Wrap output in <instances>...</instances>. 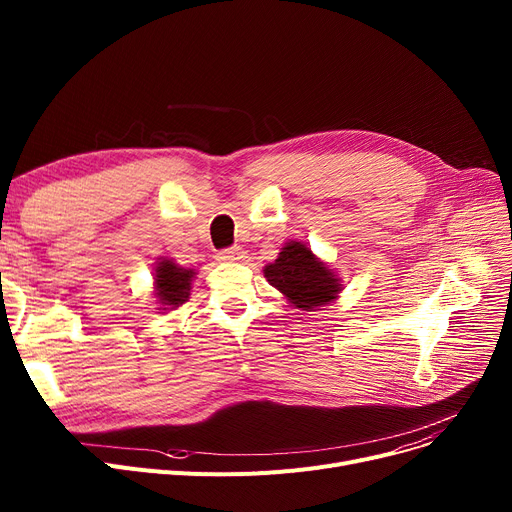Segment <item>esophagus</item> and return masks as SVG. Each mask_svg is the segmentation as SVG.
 <instances>
[{
  "instance_id": "34e87169",
  "label": "esophagus",
  "mask_w": 512,
  "mask_h": 512,
  "mask_svg": "<svg viewBox=\"0 0 512 512\" xmlns=\"http://www.w3.org/2000/svg\"><path fill=\"white\" fill-rule=\"evenodd\" d=\"M242 257H245V251H242L240 247H228L218 253L220 261H240Z\"/></svg>"
}]
</instances>
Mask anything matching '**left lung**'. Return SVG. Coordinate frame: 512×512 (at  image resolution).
<instances>
[{
  "label": "left lung",
  "mask_w": 512,
  "mask_h": 512,
  "mask_svg": "<svg viewBox=\"0 0 512 512\" xmlns=\"http://www.w3.org/2000/svg\"><path fill=\"white\" fill-rule=\"evenodd\" d=\"M267 282L284 292L288 301L299 309H315L326 305L340 290L338 280L303 242H288L280 257L265 265Z\"/></svg>",
  "instance_id": "obj_1"
}]
</instances>
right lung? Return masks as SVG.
<instances>
[{
  "label": "right lung",
  "mask_w": 512,
  "mask_h": 512,
  "mask_svg": "<svg viewBox=\"0 0 512 512\" xmlns=\"http://www.w3.org/2000/svg\"><path fill=\"white\" fill-rule=\"evenodd\" d=\"M193 276V270H186V267H180L174 261H159L155 270V294L164 309L178 307L188 299Z\"/></svg>",
  "instance_id": "obj_1"
}]
</instances>
